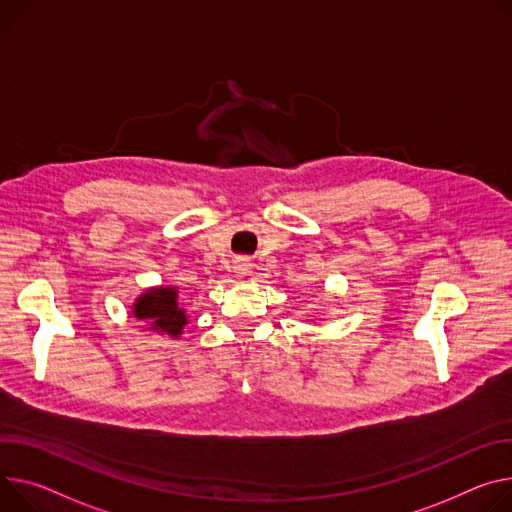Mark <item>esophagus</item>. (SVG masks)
Wrapping results in <instances>:
<instances>
[{"label": "esophagus", "instance_id": "esophagus-1", "mask_svg": "<svg viewBox=\"0 0 512 512\" xmlns=\"http://www.w3.org/2000/svg\"><path fill=\"white\" fill-rule=\"evenodd\" d=\"M232 271H235L237 277H245L251 271V263L245 257L235 259V265H232Z\"/></svg>", "mask_w": 512, "mask_h": 512}]
</instances>
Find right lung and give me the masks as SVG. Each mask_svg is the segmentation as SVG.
Listing matches in <instances>:
<instances>
[{"label":"right lung","instance_id":"add662e5","mask_svg":"<svg viewBox=\"0 0 512 512\" xmlns=\"http://www.w3.org/2000/svg\"><path fill=\"white\" fill-rule=\"evenodd\" d=\"M132 318L145 322L159 335L179 339L188 324V310L179 304V290L175 286H153L134 300Z\"/></svg>","mask_w":512,"mask_h":512}]
</instances>
